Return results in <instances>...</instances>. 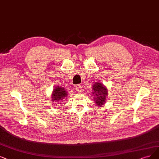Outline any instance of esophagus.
I'll use <instances>...</instances> for the list:
<instances>
[{
  "instance_id": "esophagus-1",
  "label": "esophagus",
  "mask_w": 159,
  "mask_h": 159,
  "mask_svg": "<svg viewBox=\"0 0 159 159\" xmlns=\"http://www.w3.org/2000/svg\"><path fill=\"white\" fill-rule=\"evenodd\" d=\"M75 88L76 91H77L78 93H81V92L82 91V87H81V86H80V85H76Z\"/></svg>"
}]
</instances>
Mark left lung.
I'll list each match as a JSON object with an SVG mask.
<instances>
[{
  "label": "left lung",
  "instance_id": "1",
  "mask_svg": "<svg viewBox=\"0 0 159 159\" xmlns=\"http://www.w3.org/2000/svg\"><path fill=\"white\" fill-rule=\"evenodd\" d=\"M94 103L98 107H102L106 102V98L108 95L107 87L100 82H96L92 87Z\"/></svg>",
  "mask_w": 159,
  "mask_h": 159
}]
</instances>
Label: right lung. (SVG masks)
<instances>
[{
    "label": "right lung",
    "instance_id": "1",
    "mask_svg": "<svg viewBox=\"0 0 159 159\" xmlns=\"http://www.w3.org/2000/svg\"><path fill=\"white\" fill-rule=\"evenodd\" d=\"M68 97V93L64 87L61 86H55L52 93V102L55 106H61L62 100Z\"/></svg>",
    "mask_w": 159,
    "mask_h": 159
}]
</instances>
